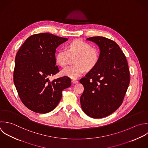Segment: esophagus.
Segmentation results:
<instances>
[{"instance_id": "1", "label": "esophagus", "mask_w": 148, "mask_h": 148, "mask_svg": "<svg viewBox=\"0 0 148 148\" xmlns=\"http://www.w3.org/2000/svg\"><path fill=\"white\" fill-rule=\"evenodd\" d=\"M71 82H72V83H73V84H77V83L78 82V81H77V80H75V79H72V80H71Z\"/></svg>"}]
</instances>
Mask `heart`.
<instances>
[{
	"label": "heart",
	"instance_id": "1",
	"mask_svg": "<svg viewBox=\"0 0 148 148\" xmlns=\"http://www.w3.org/2000/svg\"><path fill=\"white\" fill-rule=\"evenodd\" d=\"M67 50L60 48L56 54V61L60 66L68 64L69 54L77 55L75 64L68 66L61 71L63 75L71 79H76L85 71V67L90 70L95 67L99 60V52L95 48L81 40H75L67 45Z\"/></svg>",
	"mask_w": 148,
	"mask_h": 148
}]
</instances>
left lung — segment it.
I'll return each mask as SVG.
<instances>
[{
  "instance_id": "left-lung-1",
  "label": "left lung",
  "mask_w": 148,
  "mask_h": 148,
  "mask_svg": "<svg viewBox=\"0 0 148 148\" xmlns=\"http://www.w3.org/2000/svg\"><path fill=\"white\" fill-rule=\"evenodd\" d=\"M100 49L97 64L79 82L84 86L80 97L82 110L92 118H102L115 112L122 104L130 83V72L119 46L107 38H86Z\"/></svg>"
}]
</instances>
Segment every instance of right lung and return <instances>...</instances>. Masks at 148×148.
Masks as SVG:
<instances>
[{
	"mask_svg": "<svg viewBox=\"0 0 148 148\" xmlns=\"http://www.w3.org/2000/svg\"><path fill=\"white\" fill-rule=\"evenodd\" d=\"M67 40L48 33L33 34L16 55L14 83L23 104L33 112L45 114L53 110L62 99V90L71 85L66 76L52 81L48 78L59 71L56 49Z\"/></svg>",
	"mask_w": 148,
	"mask_h": 148,
	"instance_id": "1",
	"label": "right lung"
}]
</instances>
